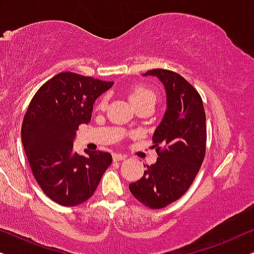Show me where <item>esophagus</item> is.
Segmentation results:
<instances>
[{
  "mask_svg": "<svg viewBox=\"0 0 254 254\" xmlns=\"http://www.w3.org/2000/svg\"><path fill=\"white\" fill-rule=\"evenodd\" d=\"M113 160L115 162H119V161H124L126 160V155H122V154H113Z\"/></svg>",
  "mask_w": 254,
  "mask_h": 254,
  "instance_id": "esophagus-1",
  "label": "esophagus"
}]
</instances>
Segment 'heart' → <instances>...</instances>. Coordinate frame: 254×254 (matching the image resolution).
<instances>
[{"label": "heart", "instance_id": "heart-1", "mask_svg": "<svg viewBox=\"0 0 254 254\" xmlns=\"http://www.w3.org/2000/svg\"><path fill=\"white\" fill-rule=\"evenodd\" d=\"M127 97L131 104L135 108L143 105H155L157 101V94L153 89L147 88V86H134L128 90ZM106 107V98H101L99 103L97 104V109H105Z\"/></svg>", "mask_w": 254, "mask_h": 254}]
</instances>
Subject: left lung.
Returning <instances> with one entry per match:
<instances>
[{"label":"left lung","instance_id":"left-lung-1","mask_svg":"<svg viewBox=\"0 0 254 254\" xmlns=\"http://www.w3.org/2000/svg\"><path fill=\"white\" fill-rule=\"evenodd\" d=\"M166 92V111L153 135L158 155L141 179L130 184L131 194L150 209H162L179 199L199 171L206 149V117L202 98L186 78L172 70H148Z\"/></svg>","mask_w":254,"mask_h":254}]
</instances>
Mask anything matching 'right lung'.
<instances>
[{
	"instance_id": "right-lung-1",
	"label": "right lung",
	"mask_w": 254,
	"mask_h": 254,
	"mask_svg": "<svg viewBox=\"0 0 254 254\" xmlns=\"http://www.w3.org/2000/svg\"><path fill=\"white\" fill-rule=\"evenodd\" d=\"M114 82L71 71L55 75L30 100L21 127V140L33 176L43 192L63 206H75L94 194L112 164L106 151L73 150L81 124H88L93 104Z\"/></svg>"
}]
</instances>
